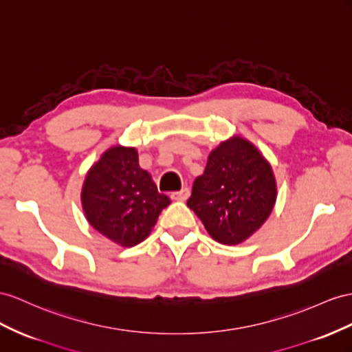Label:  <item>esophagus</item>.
<instances>
[{
  "mask_svg": "<svg viewBox=\"0 0 352 352\" xmlns=\"http://www.w3.org/2000/svg\"><path fill=\"white\" fill-rule=\"evenodd\" d=\"M188 195H190V190H188L187 187H184V188H182V190L179 192H175V193H173L170 195V197H173L174 201H187V197H188Z\"/></svg>",
  "mask_w": 352,
  "mask_h": 352,
  "instance_id": "esophagus-1",
  "label": "esophagus"
}]
</instances>
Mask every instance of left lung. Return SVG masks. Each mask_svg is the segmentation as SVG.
I'll list each match as a JSON object with an SVG mask.
<instances>
[{
  "label": "left lung",
  "mask_w": 352,
  "mask_h": 352,
  "mask_svg": "<svg viewBox=\"0 0 352 352\" xmlns=\"http://www.w3.org/2000/svg\"><path fill=\"white\" fill-rule=\"evenodd\" d=\"M275 201L276 183L269 162L250 141L233 137L210 153L187 206L212 239L236 245L260 229Z\"/></svg>",
  "instance_id": "left-lung-1"
}]
</instances>
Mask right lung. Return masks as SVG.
Returning a JSON list of instances; mask_svg holds the SVG:
<instances>
[{
  "mask_svg": "<svg viewBox=\"0 0 352 352\" xmlns=\"http://www.w3.org/2000/svg\"><path fill=\"white\" fill-rule=\"evenodd\" d=\"M170 204L141 169L133 147L108 148L86 175L82 205L95 230L122 247L146 239L159 214Z\"/></svg>",
  "mask_w": 352,
  "mask_h": 352,
  "instance_id": "add662e5",
  "label": "right lung"
}]
</instances>
